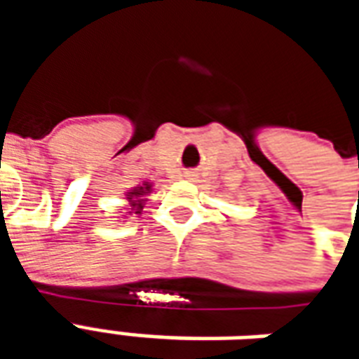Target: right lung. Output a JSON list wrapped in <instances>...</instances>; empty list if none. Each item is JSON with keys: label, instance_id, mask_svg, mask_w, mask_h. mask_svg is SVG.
Segmentation results:
<instances>
[{"label": "right lung", "instance_id": "right-lung-1", "mask_svg": "<svg viewBox=\"0 0 359 359\" xmlns=\"http://www.w3.org/2000/svg\"><path fill=\"white\" fill-rule=\"evenodd\" d=\"M149 188H151V184H144V187L134 188L133 192H128V200L133 202V208H136V213H140V210H142V203L138 198H142L144 194H148Z\"/></svg>", "mask_w": 359, "mask_h": 359}]
</instances>
